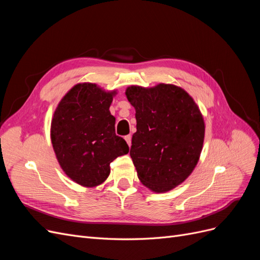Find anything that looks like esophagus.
Instances as JSON below:
<instances>
[{
	"label": "esophagus",
	"mask_w": 260,
	"mask_h": 260,
	"mask_svg": "<svg viewBox=\"0 0 260 260\" xmlns=\"http://www.w3.org/2000/svg\"><path fill=\"white\" fill-rule=\"evenodd\" d=\"M124 140H125V142H127V144L129 145V147L131 146V136L129 135V136H125L124 137Z\"/></svg>",
	"instance_id": "34e87169"
}]
</instances>
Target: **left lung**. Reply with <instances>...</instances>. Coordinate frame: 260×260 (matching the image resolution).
Masks as SVG:
<instances>
[{
  "label": "left lung",
  "instance_id": "8db88e82",
  "mask_svg": "<svg viewBox=\"0 0 260 260\" xmlns=\"http://www.w3.org/2000/svg\"><path fill=\"white\" fill-rule=\"evenodd\" d=\"M125 95L136 109L130 156L138 177L151 191L168 192L199 162L205 137L203 115L190 94L175 84L131 85Z\"/></svg>",
  "mask_w": 260,
  "mask_h": 260
}]
</instances>
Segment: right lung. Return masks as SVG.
I'll return each mask as SVG.
<instances>
[{
  "mask_svg": "<svg viewBox=\"0 0 260 260\" xmlns=\"http://www.w3.org/2000/svg\"><path fill=\"white\" fill-rule=\"evenodd\" d=\"M116 94L95 83H78L54 112L51 141L55 155L65 174L82 186L103 183L111 162L129 152L127 142L116 136V119L109 112Z\"/></svg>",
  "mask_w": 260,
  "mask_h": 260,
  "instance_id": "add662e5",
  "label": "right lung"
}]
</instances>
